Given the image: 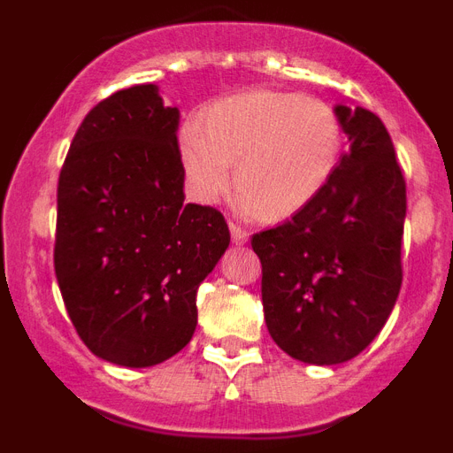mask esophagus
I'll list each match as a JSON object with an SVG mask.
<instances>
[{
  "label": "esophagus",
  "instance_id": "esophagus-1",
  "mask_svg": "<svg viewBox=\"0 0 453 453\" xmlns=\"http://www.w3.org/2000/svg\"><path fill=\"white\" fill-rule=\"evenodd\" d=\"M229 229H231V240H234L235 245H245L247 240H250V231L238 226L235 222H229Z\"/></svg>",
  "mask_w": 453,
  "mask_h": 453
}]
</instances>
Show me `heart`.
<instances>
[{
    "label": "heart",
    "mask_w": 453,
    "mask_h": 453,
    "mask_svg": "<svg viewBox=\"0 0 453 453\" xmlns=\"http://www.w3.org/2000/svg\"><path fill=\"white\" fill-rule=\"evenodd\" d=\"M342 151V124L329 104L295 92L250 90L211 104L179 135L190 195L215 203L235 186L240 206L286 219L318 197Z\"/></svg>",
    "instance_id": "obj_1"
}]
</instances>
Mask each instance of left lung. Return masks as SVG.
<instances>
[{"label": "left lung", "mask_w": 453, "mask_h": 453, "mask_svg": "<svg viewBox=\"0 0 453 453\" xmlns=\"http://www.w3.org/2000/svg\"><path fill=\"white\" fill-rule=\"evenodd\" d=\"M349 151L313 202L251 235L263 265L272 340L311 365L361 354L390 318L402 288L406 181L383 122L335 106Z\"/></svg>", "instance_id": "1"}]
</instances>
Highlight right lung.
Listing matches in <instances>:
<instances>
[{
    "label": "right lung",
    "instance_id": "add662e5",
    "mask_svg": "<svg viewBox=\"0 0 453 453\" xmlns=\"http://www.w3.org/2000/svg\"><path fill=\"white\" fill-rule=\"evenodd\" d=\"M177 129L154 83L124 88L86 115L58 177V288L79 338L115 365L190 342L199 283L229 247L218 208L183 203Z\"/></svg>",
    "mask_w": 453,
    "mask_h": 453
}]
</instances>
